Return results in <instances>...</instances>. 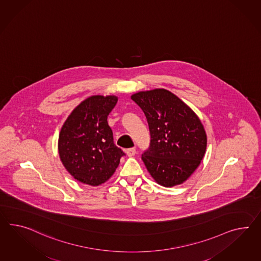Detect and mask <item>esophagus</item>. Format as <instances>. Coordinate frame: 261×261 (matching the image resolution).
<instances>
[{
	"label": "esophagus",
	"instance_id": "obj_1",
	"mask_svg": "<svg viewBox=\"0 0 261 261\" xmlns=\"http://www.w3.org/2000/svg\"><path fill=\"white\" fill-rule=\"evenodd\" d=\"M126 153H127L128 157H133L136 153V149L134 147H130V148H127L126 150Z\"/></svg>",
	"mask_w": 261,
	"mask_h": 261
}]
</instances>
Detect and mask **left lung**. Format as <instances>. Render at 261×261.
<instances>
[{"label": "left lung", "mask_w": 261, "mask_h": 261, "mask_svg": "<svg viewBox=\"0 0 261 261\" xmlns=\"http://www.w3.org/2000/svg\"><path fill=\"white\" fill-rule=\"evenodd\" d=\"M132 99L147 118L150 141L142 160L161 186L187 180L199 167L206 149V134L198 116L165 89L139 92Z\"/></svg>", "instance_id": "obj_1"}]
</instances>
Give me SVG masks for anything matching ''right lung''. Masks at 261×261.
<instances>
[{
  "label": "right lung",
  "mask_w": 261,
  "mask_h": 261,
  "mask_svg": "<svg viewBox=\"0 0 261 261\" xmlns=\"http://www.w3.org/2000/svg\"><path fill=\"white\" fill-rule=\"evenodd\" d=\"M117 103L114 95H94L81 102L63 124L59 137L62 164L74 179L89 186L109 180L126 155L114 143L108 115Z\"/></svg>",
  "instance_id": "1"
}]
</instances>
